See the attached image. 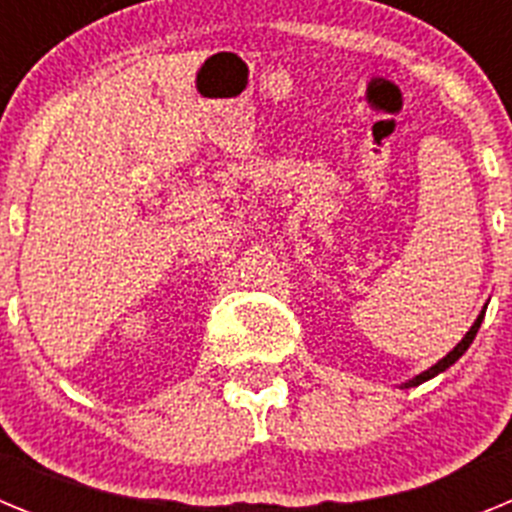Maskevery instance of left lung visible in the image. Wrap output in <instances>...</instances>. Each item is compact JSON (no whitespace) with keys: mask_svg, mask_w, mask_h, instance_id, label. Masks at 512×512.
Masks as SVG:
<instances>
[{"mask_svg":"<svg viewBox=\"0 0 512 512\" xmlns=\"http://www.w3.org/2000/svg\"><path fill=\"white\" fill-rule=\"evenodd\" d=\"M485 310H487V307H482V312H479V315H477V320H474V325H472V328L467 330V336L461 338V341L456 343L454 348H451L449 354L443 356V359H438L436 364L431 366V369H425V372H420L418 377H413V379H408V382H405V384H400L402 390H408V387H418V384H423V382H428V379L438 377V374H443V372H446V369H449V366H454L456 361L461 359V356L467 354V348L472 346L474 336H477L479 325H482V320H485Z\"/></svg>","mask_w":512,"mask_h":512,"instance_id":"8db88e82","label":"left lung"}]
</instances>
